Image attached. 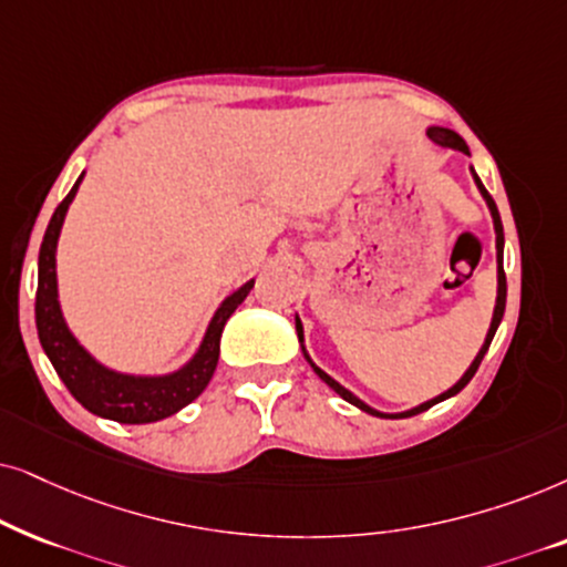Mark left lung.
I'll list each match as a JSON object with an SVG mask.
<instances>
[{
    "label": "left lung",
    "mask_w": 567,
    "mask_h": 567,
    "mask_svg": "<svg viewBox=\"0 0 567 567\" xmlns=\"http://www.w3.org/2000/svg\"><path fill=\"white\" fill-rule=\"evenodd\" d=\"M427 137H430V142H433V145H437V147H449V150H456V153H464V155H470V147H466V142H464L462 137H458V134H456L454 130H446V126H427ZM470 173H472V178H474V186L480 188L482 199H485V205H487V209H489V217H493V230H495V261H497V292H495V308H493V319H489V329H487V334H485V342H482L480 352L474 354V360L470 362V368H466L464 375H462V379H458V381L454 383V386L443 391V394H437V396H433V399H427V402H422V404H417V406H412V410H404V412H381V410H375V406H371V404H365V402H362L360 396H354L350 389H344L342 383L334 381V379H331V375H329L327 371H321V368L316 365V362L311 360V354H308V350H306L303 323H300V316L296 313V329H298V342H300V350H303V358H306L308 362H311L313 373L319 375V379H321L323 383H327V386H329L331 391H337V394L342 396L344 402L354 404V406H358V410L368 412V414H375V417H389V420H402V417H412V414H420V412H425V410H430V406H433V404L443 402V399H451V396H456L458 391H462V389L466 386V383L472 381V375L477 373L480 362H482V358H485L487 347H489V342H493L495 331H497V327H501V321H503V313H505V271H503V246H505V236H503V223H501V213H497V207H495L493 196H489V194H487V188L482 186V181H480L477 173H474L472 165H470Z\"/></svg>",
    "instance_id": "left-lung-1"
}]
</instances>
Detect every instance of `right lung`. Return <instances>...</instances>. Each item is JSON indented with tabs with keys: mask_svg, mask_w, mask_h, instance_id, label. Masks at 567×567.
Returning a JSON list of instances; mask_svg holds the SVG:
<instances>
[{
	"mask_svg": "<svg viewBox=\"0 0 567 567\" xmlns=\"http://www.w3.org/2000/svg\"><path fill=\"white\" fill-rule=\"evenodd\" d=\"M85 178V171L74 181L72 192L64 196L62 205L51 217L41 251H38V292H35V327L43 352L54 365L59 379L70 389V394L97 417L124 422V425H145L171 417L192 404L213 379L217 358H220V337L233 311L244 303L254 288V279L233 290L217 306L209 319L205 337L196 347L192 358L176 371L168 373H124L109 368L95 358L85 344L74 337L70 323L64 319L59 303V279H56V246L62 236L64 217L78 196V188Z\"/></svg>",
	"mask_w": 567,
	"mask_h": 567,
	"instance_id": "add662e5",
	"label": "right lung"
}]
</instances>
